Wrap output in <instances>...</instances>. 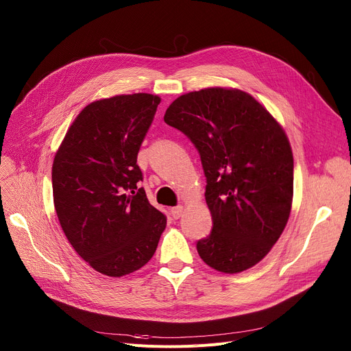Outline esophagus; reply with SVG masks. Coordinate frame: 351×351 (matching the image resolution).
<instances>
[{"mask_svg":"<svg viewBox=\"0 0 351 351\" xmlns=\"http://www.w3.org/2000/svg\"><path fill=\"white\" fill-rule=\"evenodd\" d=\"M171 215L173 216V219H179L183 215V206H175L171 209Z\"/></svg>","mask_w":351,"mask_h":351,"instance_id":"obj_1","label":"esophagus"}]
</instances>
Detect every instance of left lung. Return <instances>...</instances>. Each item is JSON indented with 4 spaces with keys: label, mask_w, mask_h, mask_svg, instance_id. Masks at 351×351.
Segmentation results:
<instances>
[{
    "label": "left lung",
    "mask_w": 351,
    "mask_h": 351,
    "mask_svg": "<svg viewBox=\"0 0 351 351\" xmlns=\"http://www.w3.org/2000/svg\"><path fill=\"white\" fill-rule=\"evenodd\" d=\"M197 149L213 228L197 253L239 273L259 263L283 233L293 199V154L269 110L247 92L206 88L175 99L163 117Z\"/></svg>",
    "instance_id": "8db88e82"
}]
</instances>
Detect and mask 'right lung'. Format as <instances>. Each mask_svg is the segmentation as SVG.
I'll return each mask as SVG.
<instances>
[{"label": "right lung", "mask_w": 351, "mask_h": 351, "mask_svg": "<svg viewBox=\"0 0 351 351\" xmlns=\"http://www.w3.org/2000/svg\"><path fill=\"white\" fill-rule=\"evenodd\" d=\"M158 95H117L86 105L52 163L53 205L75 252L92 269L132 273L152 259L166 217L139 188L136 158Z\"/></svg>", "instance_id": "add662e5"}]
</instances>
